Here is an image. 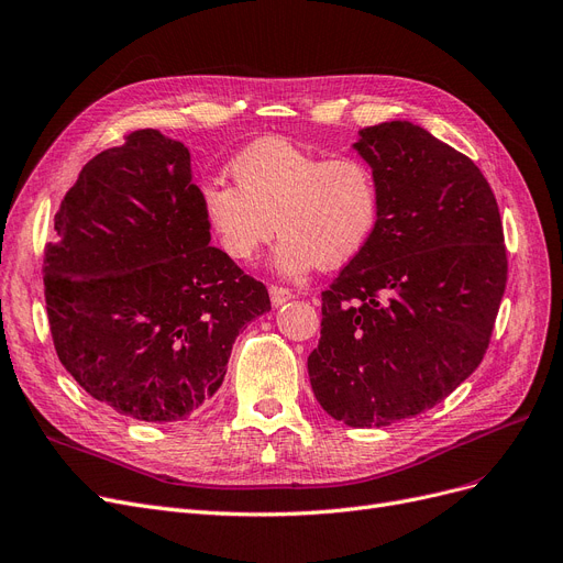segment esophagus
Listing matches in <instances>:
<instances>
[{"label": "esophagus", "mask_w": 563, "mask_h": 563, "mask_svg": "<svg viewBox=\"0 0 563 563\" xmlns=\"http://www.w3.org/2000/svg\"><path fill=\"white\" fill-rule=\"evenodd\" d=\"M268 295H271V303H274V306H283L285 301H289V299H295V295H292V289H287V287H280V285H271V287H268Z\"/></svg>", "instance_id": "esophagus-1"}]
</instances>
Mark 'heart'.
Instances as JSON below:
<instances>
[{"mask_svg": "<svg viewBox=\"0 0 563 563\" xmlns=\"http://www.w3.org/2000/svg\"><path fill=\"white\" fill-rule=\"evenodd\" d=\"M234 185L203 183L206 224L236 262H250L274 239L287 276L357 260L383 218L380 180L357 155L324 157L285 139H260L229 162Z\"/></svg>", "mask_w": 563, "mask_h": 563, "instance_id": "1", "label": "heart"}]
</instances>
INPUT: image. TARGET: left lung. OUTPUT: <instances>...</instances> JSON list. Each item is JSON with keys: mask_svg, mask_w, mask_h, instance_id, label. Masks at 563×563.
Segmentation results:
<instances>
[{"mask_svg": "<svg viewBox=\"0 0 563 563\" xmlns=\"http://www.w3.org/2000/svg\"><path fill=\"white\" fill-rule=\"evenodd\" d=\"M383 218L322 292L316 399L350 427L441 404L483 362L508 280L498 203L471 157L412 122L362 130Z\"/></svg>", "mask_w": 563, "mask_h": 563, "instance_id": "obj_1", "label": "left lung"}]
</instances>
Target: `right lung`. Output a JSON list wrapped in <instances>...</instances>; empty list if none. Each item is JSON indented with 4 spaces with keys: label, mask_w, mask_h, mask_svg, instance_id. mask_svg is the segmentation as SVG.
<instances>
[{
    "label": "right lung",
    "mask_w": 563,
    "mask_h": 563,
    "mask_svg": "<svg viewBox=\"0 0 563 563\" xmlns=\"http://www.w3.org/2000/svg\"><path fill=\"white\" fill-rule=\"evenodd\" d=\"M190 151L134 130L92 157L55 213L44 295L57 357L92 399L183 420L222 385L264 283L211 243Z\"/></svg>",
    "instance_id": "add662e5"
}]
</instances>
